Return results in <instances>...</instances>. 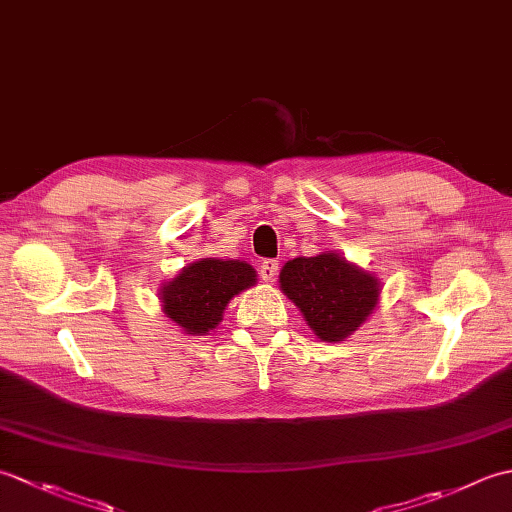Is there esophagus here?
Masks as SVG:
<instances>
[{
	"instance_id": "esophagus-1",
	"label": "esophagus",
	"mask_w": 512,
	"mask_h": 512,
	"mask_svg": "<svg viewBox=\"0 0 512 512\" xmlns=\"http://www.w3.org/2000/svg\"><path fill=\"white\" fill-rule=\"evenodd\" d=\"M279 273V262L277 259H264L262 264H259V275H262L264 281H273Z\"/></svg>"
}]
</instances>
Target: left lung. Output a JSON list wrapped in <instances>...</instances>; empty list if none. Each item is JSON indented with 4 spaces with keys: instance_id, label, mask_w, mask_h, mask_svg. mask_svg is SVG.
I'll return each instance as SVG.
<instances>
[{
    "instance_id": "1",
    "label": "left lung",
    "mask_w": 512,
    "mask_h": 512,
    "mask_svg": "<svg viewBox=\"0 0 512 512\" xmlns=\"http://www.w3.org/2000/svg\"><path fill=\"white\" fill-rule=\"evenodd\" d=\"M279 284L321 341H343L378 301V281L336 253L292 259Z\"/></svg>"
}]
</instances>
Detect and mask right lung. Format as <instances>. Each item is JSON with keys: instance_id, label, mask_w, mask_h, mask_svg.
<instances>
[{"instance_id": "1", "label": "right lung", "mask_w": 512, "mask_h": 512, "mask_svg": "<svg viewBox=\"0 0 512 512\" xmlns=\"http://www.w3.org/2000/svg\"><path fill=\"white\" fill-rule=\"evenodd\" d=\"M255 277L253 266L239 259H200L162 286V310L187 334H206L222 321L228 301L253 286Z\"/></svg>"}]
</instances>
